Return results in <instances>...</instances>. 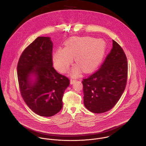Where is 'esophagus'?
Returning a JSON list of instances; mask_svg holds the SVG:
<instances>
[{
	"label": "esophagus",
	"mask_w": 146,
	"mask_h": 146,
	"mask_svg": "<svg viewBox=\"0 0 146 146\" xmlns=\"http://www.w3.org/2000/svg\"><path fill=\"white\" fill-rule=\"evenodd\" d=\"M76 80H74V79H71L70 80V84H72L74 83L75 82H76Z\"/></svg>",
	"instance_id": "obj_1"
}]
</instances>
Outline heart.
<instances>
[{
  "mask_svg": "<svg viewBox=\"0 0 146 146\" xmlns=\"http://www.w3.org/2000/svg\"><path fill=\"white\" fill-rule=\"evenodd\" d=\"M104 45L100 39L90 37H74L65 44L64 49H58L53 56L56 68L61 72H66L74 58L76 63L71 71V75L78 76L82 69L84 72L94 70L104 56Z\"/></svg>",
  "mask_w": 146,
  "mask_h": 146,
  "instance_id": "b5f03b06",
  "label": "heart"
}]
</instances>
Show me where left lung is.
Returning <instances> with one entry per match:
<instances>
[{
  "instance_id": "obj_1",
  "label": "left lung",
  "mask_w": 146,
  "mask_h": 146,
  "mask_svg": "<svg viewBox=\"0 0 146 146\" xmlns=\"http://www.w3.org/2000/svg\"><path fill=\"white\" fill-rule=\"evenodd\" d=\"M112 42V48L101 68L82 82L84 104L93 113H101L112 108L126 85L127 58L120 45Z\"/></svg>"
}]
</instances>
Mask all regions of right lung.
I'll list each match as a JSON object with an SVG mask.
<instances>
[{"instance_id": "obj_1", "label": "right lung", "mask_w": 146, "mask_h": 146, "mask_svg": "<svg viewBox=\"0 0 146 146\" xmlns=\"http://www.w3.org/2000/svg\"><path fill=\"white\" fill-rule=\"evenodd\" d=\"M53 42L50 37L39 36L22 52L17 64L21 96L36 114L52 116L62 108L64 90L69 79L53 67Z\"/></svg>"}]
</instances>
